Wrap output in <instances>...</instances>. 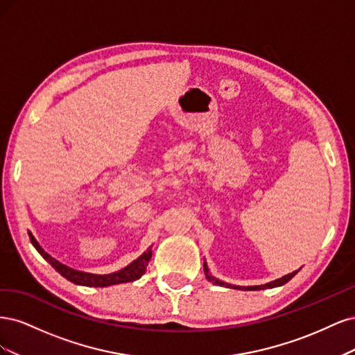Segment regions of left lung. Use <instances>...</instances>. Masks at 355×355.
<instances>
[{"label":"left lung","instance_id":"obj_1","mask_svg":"<svg viewBox=\"0 0 355 355\" xmlns=\"http://www.w3.org/2000/svg\"><path fill=\"white\" fill-rule=\"evenodd\" d=\"M297 272H299V270H297V271H295V272H292V274H287V275H284V277H282V278H278V280L271 282V283H268V284H263V286H252V287H245V288H247V290H262V288H272V287L283 286V284H286L287 282L292 280V278H293ZM204 274H206V278H207V280H209L210 283H213V284H218V286H227V287H232V288H241V287H235V286L227 284V283H223V282H219L218 278H214L213 275H210V272H209V268H207L206 262H204Z\"/></svg>","mask_w":355,"mask_h":355}]
</instances>
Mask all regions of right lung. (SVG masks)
<instances>
[{
  "label": "right lung",
  "mask_w": 355,
  "mask_h": 355,
  "mask_svg": "<svg viewBox=\"0 0 355 355\" xmlns=\"http://www.w3.org/2000/svg\"><path fill=\"white\" fill-rule=\"evenodd\" d=\"M29 239L31 243L34 244L38 253L44 257V259L55 268V270L69 280L73 284H80V286H89V287H106V286H112V284H120V283H130L137 280L144 275L146 271V266L149 259H151L153 252L151 249H148L142 256H139L136 261H133L130 265H127L123 268L121 271L114 272V274H106V275H96V274H89V272H81L77 270H72V268L60 263L56 261L55 257H51L49 253L42 250V247L38 244V241L34 239V235L29 232Z\"/></svg>",
  "instance_id": "1"
}]
</instances>
